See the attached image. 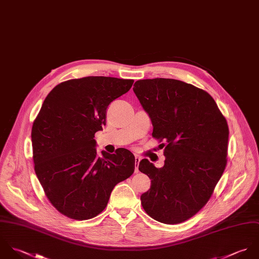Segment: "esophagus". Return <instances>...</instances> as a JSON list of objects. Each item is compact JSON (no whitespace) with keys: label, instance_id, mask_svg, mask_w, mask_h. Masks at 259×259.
<instances>
[{"label":"esophagus","instance_id":"esophagus-1","mask_svg":"<svg viewBox=\"0 0 259 259\" xmlns=\"http://www.w3.org/2000/svg\"><path fill=\"white\" fill-rule=\"evenodd\" d=\"M140 160H141V158L139 157L138 155L135 156V162H136V165H135V172L137 173V172H139V163H140Z\"/></svg>","mask_w":259,"mask_h":259}]
</instances>
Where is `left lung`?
Returning <instances> with one entry per match:
<instances>
[{"label":"left lung","mask_w":259,"mask_h":259,"mask_svg":"<svg viewBox=\"0 0 259 259\" xmlns=\"http://www.w3.org/2000/svg\"><path fill=\"white\" fill-rule=\"evenodd\" d=\"M133 91L152 121V136L166 141L162 168L147 159L139 163L151 179L141 204L159 222L181 223L206 204L224 172L226 119L206 91L179 80H139Z\"/></svg>","instance_id":"obj_1"}]
</instances>
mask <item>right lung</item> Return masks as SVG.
Segmentation results:
<instances>
[{
  "label": "right lung",
  "mask_w": 259,
  "mask_h": 259,
  "mask_svg": "<svg viewBox=\"0 0 259 259\" xmlns=\"http://www.w3.org/2000/svg\"><path fill=\"white\" fill-rule=\"evenodd\" d=\"M134 80L90 76L57 85L32 127L36 175L49 201L76 220L100 214L119 182L130 177L135 157L127 149L98 157L95 133L106 125V110L127 93Z\"/></svg>",
  "instance_id": "right-lung-1"
}]
</instances>
